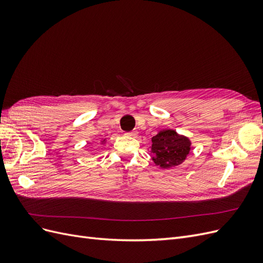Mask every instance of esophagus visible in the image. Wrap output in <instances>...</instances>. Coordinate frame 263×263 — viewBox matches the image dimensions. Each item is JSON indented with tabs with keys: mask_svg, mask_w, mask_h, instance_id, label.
<instances>
[{
	"mask_svg": "<svg viewBox=\"0 0 263 263\" xmlns=\"http://www.w3.org/2000/svg\"><path fill=\"white\" fill-rule=\"evenodd\" d=\"M126 135H127V136H129V137H136L137 136V132H135V130L128 132V133H126Z\"/></svg>",
	"mask_w": 263,
	"mask_h": 263,
	"instance_id": "obj_1",
	"label": "esophagus"
}]
</instances>
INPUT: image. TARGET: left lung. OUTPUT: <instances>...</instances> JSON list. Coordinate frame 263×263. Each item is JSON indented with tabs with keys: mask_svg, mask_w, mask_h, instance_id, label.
<instances>
[{
	"mask_svg": "<svg viewBox=\"0 0 263 263\" xmlns=\"http://www.w3.org/2000/svg\"><path fill=\"white\" fill-rule=\"evenodd\" d=\"M192 141L185 135L165 128L151 138V160L161 169H171L184 162L189 156Z\"/></svg>",
	"mask_w": 263,
	"mask_h": 263,
	"instance_id": "left-lung-1",
	"label": "left lung"
}]
</instances>
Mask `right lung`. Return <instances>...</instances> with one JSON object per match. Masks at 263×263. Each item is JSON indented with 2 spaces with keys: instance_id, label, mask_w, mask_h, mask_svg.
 <instances>
[{
  "instance_id": "add662e5",
  "label": "right lung",
  "mask_w": 263,
  "mask_h": 263,
  "mask_svg": "<svg viewBox=\"0 0 263 263\" xmlns=\"http://www.w3.org/2000/svg\"><path fill=\"white\" fill-rule=\"evenodd\" d=\"M99 142H100V145H105L106 142H107V138H103V137H101Z\"/></svg>"
}]
</instances>
